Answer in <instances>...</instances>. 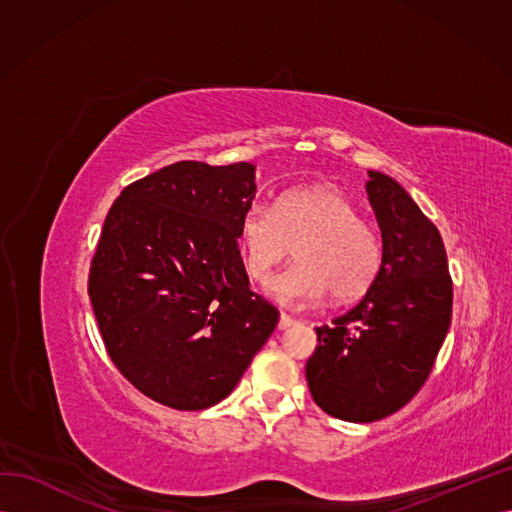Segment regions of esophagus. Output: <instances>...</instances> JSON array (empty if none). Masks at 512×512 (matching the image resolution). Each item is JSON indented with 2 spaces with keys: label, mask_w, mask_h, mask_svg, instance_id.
Listing matches in <instances>:
<instances>
[{
  "label": "esophagus",
  "mask_w": 512,
  "mask_h": 512,
  "mask_svg": "<svg viewBox=\"0 0 512 512\" xmlns=\"http://www.w3.org/2000/svg\"><path fill=\"white\" fill-rule=\"evenodd\" d=\"M294 324H297V320L290 318L288 314H282V316H280V322H277V329H280V331H286V329L294 327Z\"/></svg>",
  "instance_id": "obj_1"
}]
</instances>
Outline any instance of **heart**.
<instances>
[{
    "mask_svg": "<svg viewBox=\"0 0 512 512\" xmlns=\"http://www.w3.org/2000/svg\"><path fill=\"white\" fill-rule=\"evenodd\" d=\"M239 241L245 273L254 282H267L294 250L297 265L267 286L288 307L314 305L329 292L339 303L363 297L384 254L380 232L329 185L290 190L275 207L254 203L241 218Z\"/></svg>",
    "mask_w": 512,
    "mask_h": 512,
    "instance_id": "b5f03b06",
    "label": "heart"
}]
</instances>
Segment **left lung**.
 I'll return each mask as SVG.
<instances>
[{"label": "left lung", "mask_w": 512, "mask_h": 512, "mask_svg": "<svg viewBox=\"0 0 512 512\" xmlns=\"http://www.w3.org/2000/svg\"><path fill=\"white\" fill-rule=\"evenodd\" d=\"M365 188L382 235L380 273L359 303L316 329L305 365L316 404L350 423L380 421L421 391L453 314L436 224L389 175L369 170Z\"/></svg>", "instance_id": "1"}]
</instances>
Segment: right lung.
<instances>
[{"instance_id": "obj_1", "label": "right lung", "mask_w": 512, "mask_h": 512, "mask_svg": "<svg viewBox=\"0 0 512 512\" xmlns=\"http://www.w3.org/2000/svg\"><path fill=\"white\" fill-rule=\"evenodd\" d=\"M254 194L252 164L185 160L130 183L106 215L91 307L113 365L162 406L228 397L280 318L239 252Z\"/></svg>"}]
</instances>
